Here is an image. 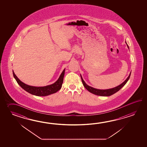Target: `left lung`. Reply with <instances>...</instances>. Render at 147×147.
Returning a JSON list of instances; mask_svg holds the SVG:
<instances>
[{"label":"left lung","mask_w":147,"mask_h":147,"mask_svg":"<svg viewBox=\"0 0 147 147\" xmlns=\"http://www.w3.org/2000/svg\"><path fill=\"white\" fill-rule=\"evenodd\" d=\"M125 43H126L127 45L128 49H129V46H128V45L127 44L126 41H125ZM130 75H131V72L130 73V74L129 75L128 78H127L125 79V80L124 82H123L121 84H120L119 86H117L116 87L111 88V89H96V88L90 87V86H88L87 84H86V83L84 82L81 75H80V76H81V80H82L84 86L90 92L94 94L97 95V96H106V97H107V96H110L112 95L113 94H115L117 92H118L120 89H121L125 86V84L127 82V81L129 80L130 77Z\"/></svg>","instance_id":"8db88e82"}]
</instances>
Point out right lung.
Returning <instances> with one entry per match:
<instances>
[{
    "instance_id": "1",
    "label": "right lung",
    "mask_w": 147,
    "mask_h": 147,
    "mask_svg": "<svg viewBox=\"0 0 147 147\" xmlns=\"http://www.w3.org/2000/svg\"><path fill=\"white\" fill-rule=\"evenodd\" d=\"M65 71V69L63 70V72L59 76V78H58V79L55 83L44 87H35L25 84V83L22 82V81L19 80V78L15 74L13 71V77L16 79L17 83L25 91L34 96H47L51 94L56 93L61 89L63 81Z\"/></svg>"
}]
</instances>
